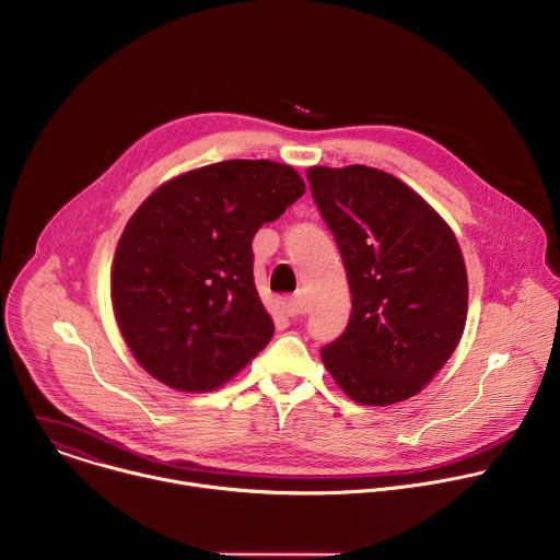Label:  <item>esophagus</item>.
Returning <instances> with one entry per match:
<instances>
[{"instance_id": "1", "label": "esophagus", "mask_w": 560, "mask_h": 560, "mask_svg": "<svg viewBox=\"0 0 560 560\" xmlns=\"http://www.w3.org/2000/svg\"><path fill=\"white\" fill-rule=\"evenodd\" d=\"M280 308H282V313H284L287 317H298V315L302 313V300H300L298 295L284 298V300L280 302Z\"/></svg>"}]
</instances>
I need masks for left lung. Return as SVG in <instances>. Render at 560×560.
Returning a JSON list of instances; mask_svg holds the SVG:
<instances>
[{
	"label": "left lung",
	"instance_id": "8db88e82",
	"mask_svg": "<svg viewBox=\"0 0 560 560\" xmlns=\"http://www.w3.org/2000/svg\"><path fill=\"white\" fill-rule=\"evenodd\" d=\"M313 200L338 241L351 319L322 362L353 401L415 397L455 353L468 273L453 230L417 191L375 167H308Z\"/></svg>",
	"mask_w": 560,
	"mask_h": 560
}]
</instances>
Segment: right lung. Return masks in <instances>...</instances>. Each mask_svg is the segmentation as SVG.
<instances>
[{"instance_id":"add662e5","label":"right lung","mask_w":560,"mask_h":560,"mask_svg":"<svg viewBox=\"0 0 560 560\" xmlns=\"http://www.w3.org/2000/svg\"><path fill=\"white\" fill-rule=\"evenodd\" d=\"M306 185L276 161H222L156 187L112 260V308L135 360L183 393L215 390L271 340L252 241Z\"/></svg>"}]
</instances>
